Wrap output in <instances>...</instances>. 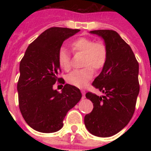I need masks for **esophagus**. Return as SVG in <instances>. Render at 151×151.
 I'll return each mask as SVG.
<instances>
[{
	"instance_id": "34e87169",
	"label": "esophagus",
	"mask_w": 151,
	"mask_h": 151,
	"mask_svg": "<svg viewBox=\"0 0 151 151\" xmlns=\"http://www.w3.org/2000/svg\"><path fill=\"white\" fill-rule=\"evenodd\" d=\"M81 93H82L83 99H85V90H81Z\"/></svg>"
}]
</instances>
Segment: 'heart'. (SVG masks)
I'll return each instance as SVG.
<instances>
[{
    "mask_svg": "<svg viewBox=\"0 0 151 151\" xmlns=\"http://www.w3.org/2000/svg\"><path fill=\"white\" fill-rule=\"evenodd\" d=\"M71 48L75 53H84L82 65L85 67L72 71L66 76V81L78 88H84L94 75L96 70L105 66L108 56L107 47L103 41H96L87 37H79L72 41ZM58 62L60 67L65 71L71 68L70 55L65 48H61L58 52Z\"/></svg>",
    "mask_w": 151,
    "mask_h": 151,
    "instance_id": "1",
    "label": "heart"
}]
</instances>
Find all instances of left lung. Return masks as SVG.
<instances>
[{"label": "left lung", "instance_id": "obj_1", "mask_svg": "<svg viewBox=\"0 0 151 151\" xmlns=\"http://www.w3.org/2000/svg\"><path fill=\"white\" fill-rule=\"evenodd\" d=\"M90 33L104 40L108 56L102 72L92 83L105 95L86 93L93 110L85 116V124L92 135L109 137L124 129L133 116L139 92V63L131 47L116 31L98 29Z\"/></svg>", "mask_w": 151, "mask_h": 151}]
</instances>
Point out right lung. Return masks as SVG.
I'll return each mask as SVG.
<instances>
[{
	"label": "right lung",
	"instance_id": "add662e5",
	"mask_svg": "<svg viewBox=\"0 0 151 151\" xmlns=\"http://www.w3.org/2000/svg\"><path fill=\"white\" fill-rule=\"evenodd\" d=\"M80 29L52 27L44 31L27 48L20 62L17 84L20 112L29 126L51 133L63 126L66 113L81 99L79 88L66 84L59 93L53 89L60 66L58 52L63 41Z\"/></svg>",
	"mask_w": 151,
	"mask_h": 151
}]
</instances>
